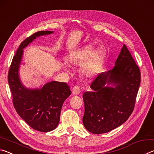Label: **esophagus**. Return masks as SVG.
<instances>
[{"label": "esophagus", "mask_w": 154, "mask_h": 154, "mask_svg": "<svg viewBox=\"0 0 154 154\" xmlns=\"http://www.w3.org/2000/svg\"><path fill=\"white\" fill-rule=\"evenodd\" d=\"M72 92L74 95H78L81 92L80 88L79 86H77V85H76V86H74L72 89Z\"/></svg>", "instance_id": "1"}]
</instances>
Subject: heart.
<instances>
[{
    "mask_svg": "<svg viewBox=\"0 0 154 154\" xmlns=\"http://www.w3.org/2000/svg\"><path fill=\"white\" fill-rule=\"evenodd\" d=\"M105 53L102 49L94 51L92 45H87L77 51L71 52L68 56V60L71 63L75 65H81L87 61L90 57L89 61L82 67L83 72L86 76H92L97 71L99 65L103 61Z\"/></svg>",
    "mask_w": 154,
    "mask_h": 154,
    "instance_id": "obj_1",
    "label": "heart"
}]
</instances>
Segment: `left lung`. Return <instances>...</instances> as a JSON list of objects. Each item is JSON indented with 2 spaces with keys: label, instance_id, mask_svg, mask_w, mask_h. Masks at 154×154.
Instances as JSON below:
<instances>
[{
  "label": "left lung",
  "instance_id": "1",
  "mask_svg": "<svg viewBox=\"0 0 154 154\" xmlns=\"http://www.w3.org/2000/svg\"><path fill=\"white\" fill-rule=\"evenodd\" d=\"M140 72L124 45L111 70L99 74L83 93V124L93 134L110 132L126 122L134 109Z\"/></svg>",
  "mask_w": 154,
  "mask_h": 154
}]
</instances>
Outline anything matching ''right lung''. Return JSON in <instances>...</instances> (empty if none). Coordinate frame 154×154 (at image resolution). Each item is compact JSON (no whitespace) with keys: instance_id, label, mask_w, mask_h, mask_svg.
Instances as JSON below:
<instances>
[{"instance_id":"1","label":"right lung","mask_w":154,"mask_h":154,"mask_svg":"<svg viewBox=\"0 0 154 154\" xmlns=\"http://www.w3.org/2000/svg\"><path fill=\"white\" fill-rule=\"evenodd\" d=\"M53 31H39L23 41L15 53L8 73V83L13 103L18 115L33 129L45 132L58 126L62 106L71 95L66 83L51 81L39 88H28L20 77V68L24 49L41 36L51 35Z\"/></svg>"}]
</instances>
